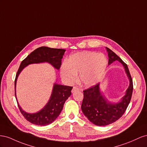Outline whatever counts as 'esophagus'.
I'll return each instance as SVG.
<instances>
[{
    "instance_id": "esophagus-1",
    "label": "esophagus",
    "mask_w": 147,
    "mask_h": 147,
    "mask_svg": "<svg viewBox=\"0 0 147 147\" xmlns=\"http://www.w3.org/2000/svg\"><path fill=\"white\" fill-rule=\"evenodd\" d=\"M79 90V89L78 87H73L72 90H71V92H72V93H74V92H75L76 91H78Z\"/></svg>"
}]
</instances>
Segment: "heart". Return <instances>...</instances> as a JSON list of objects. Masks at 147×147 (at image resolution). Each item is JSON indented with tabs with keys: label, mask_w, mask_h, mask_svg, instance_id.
Returning a JSON list of instances; mask_svg holds the SVG:
<instances>
[{
	"label": "heart",
	"mask_w": 147,
	"mask_h": 147,
	"mask_svg": "<svg viewBox=\"0 0 147 147\" xmlns=\"http://www.w3.org/2000/svg\"><path fill=\"white\" fill-rule=\"evenodd\" d=\"M107 65L108 60L103 53L78 52L71 55L67 62L63 63L60 73L66 81L72 83L80 73L79 78L83 84L93 86L101 81Z\"/></svg>",
	"instance_id": "heart-1"
}]
</instances>
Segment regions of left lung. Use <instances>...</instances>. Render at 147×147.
<instances>
[{
  "label": "left lung",
  "mask_w": 147,
  "mask_h": 147,
  "mask_svg": "<svg viewBox=\"0 0 147 147\" xmlns=\"http://www.w3.org/2000/svg\"><path fill=\"white\" fill-rule=\"evenodd\" d=\"M108 56V65L115 61L123 65L129 81V86L125 95L118 102H111L102 94L100 84L84 90V98L81 105L84 115L91 123L105 126L115 123L122 116L129 105L132 97L133 83L127 65L111 50L106 47Z\"/></svg>",
  "instance_id": "8db88e82"
}]
</instances>
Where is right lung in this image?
I'll return each mask as SVG.
<instances>
[{"label":"right lung","instance_id":"obj_1","mask_svg":"<svg viewBox=\"0 0 147 147\" xmlns=\"http://www.w3.org/2000/svg\"><path fill=\"white\" fill-rule=\"evenodd\" d=\"M65 51L64 49L40 47L31 52L21 63L15 81V97L22 114L25 119L33 124L44 126L52 123L60 114L66 100L71 95L73 87L55 83L49 100L44 107L36 113H29L23 110L16 98V86L18 76L25 67L31 64L48 63L54 68L59 70Z\"/></svg>","mask_w":147,"mask_h":147}]
</instances>
